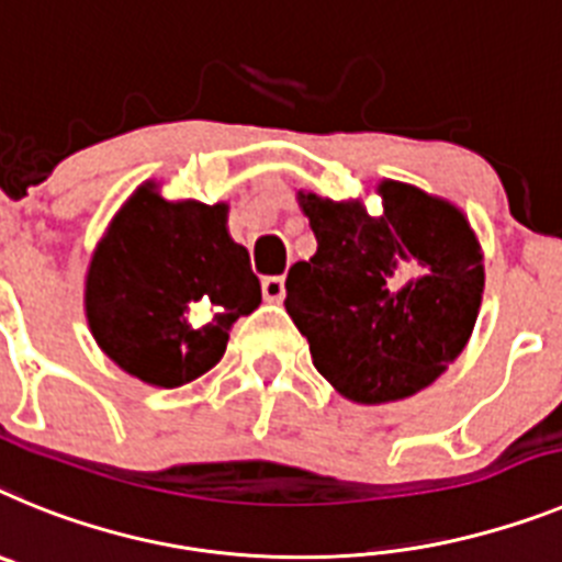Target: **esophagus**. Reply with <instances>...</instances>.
<instances>
[{
  "instance_id": "obj_1",
  "label": "esophagus",
  "mask_w": 562,
  "mask_h": 562,
  "mask_svg": "<svg viewBox=\"0 0 562 562\" xmlns=\"http://www.w3.org/2000/svg\"><path fill=\"white\" fill-rule=\"evenodd\" d=\"M262 296H266L268 302L285 300V280H282V277H266V280H262Z\"/></svg>"
}]
</instances>
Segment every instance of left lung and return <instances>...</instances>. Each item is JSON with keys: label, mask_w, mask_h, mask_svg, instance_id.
I'll return each instance as SVG.
<instances>
[{"label": "left lung", "mask_w": 562, "mask_h": 562, "mask_svg": "<svg viewBox=\"0 0 562 562\" xmlns=\"http://www.w3.org/2000/svg\"><path fill=\"white\" fill-rule=\"evenodd\" d=\"M382 214L362 200L300 189L316 254L294 262L285 311L341 396H416L456 362L484 296V254L467 214L402 180H382Z\"/></svg>", "instance_id": "1"}]
</instances>
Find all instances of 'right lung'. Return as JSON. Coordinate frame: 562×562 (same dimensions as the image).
I'll use <instances>...</instances> for the list:
<instances>
[{"label": "right lung", "mask_w": 562, "mask_h": 562, "mask_svg": "<svg viewBox=\"0 0 562 562\" xmlns=\"http://www.w3.org/2000/svg\"><path fill=\"white\" fill-rule=\"evenodd\" d=\"M260 302L248 251L228 234V203L166 200L155 180L115 212L85 280L99 348L166 390L221 362L232 325Z\"/></svg>", "instance_id": "add662e5"}]
</instances>
